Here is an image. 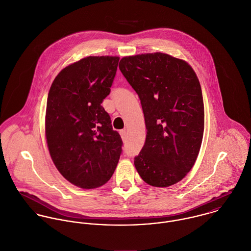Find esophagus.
<instances>
[{"instance_id":"34e87169","label":"esophagus","mask_w":251,"mask_h":251,"mask_svg":"<svg viewBox=\"0 0 251 251\" xmlns=\"http://www.w3.org/2000/svg\"><path fill=\"white\" fill-rule=\"evenodd\" d=\"M120 136H121L123 142H126V140H127V132H126V130H121L120 131Z\"/></svg>"}]
</instances>
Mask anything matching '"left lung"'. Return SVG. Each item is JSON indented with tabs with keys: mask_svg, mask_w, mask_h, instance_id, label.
I'll use <instances>...</instances> for the list:
<instances>
[{
	"mask_svg": "<svg viewBox=\"0 0 251 251\" xmlns=\"http://www.w3.org/2000/svg\"><path fill=\"white\" fill-rule=\"evenodd\" d=\"M119 69L141 100L148 130L135 167L151 186H171L190 172L200 151L199 79L188 63L161 52L123 57Z\"/></svg>",
	"mask_w": 251,
	"mask_h": 251,
	"instance_id": "obj_1",
	"label": "left lung"
}]
</instances>
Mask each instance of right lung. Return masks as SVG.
Returning <instances> with one entry per match:
<instances>
[{
	"label": "right lung",
	"mask_w": 251,
	"mask_h": 251,
	"mask_svg": "<svg viewBox=\"0 0 251 251\" xmlns=\"http://www.w3.org/2000/svg\"><path fill=\"white\" fill-rule=\"evenodd\" d=\"M119 57L89 56L63 69L51 84L46 136L51 159L74 185L106 183L122 152V140L100 105L110 93Z\"/></svg>",
	"instance_id": "obj_1"
}]
</instances>
